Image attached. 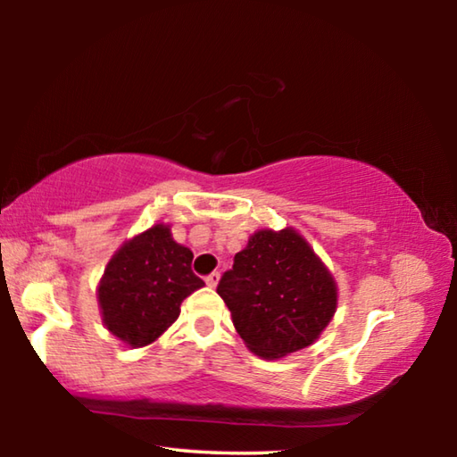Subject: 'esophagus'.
Here are the masks:
<instances>
[{"label":"esophagus","instance_id":"1","mask_svg":"<svg viewBox=\"0 0 457 457\" xmlns=\"http://www.w3.org/2000/svg\"><path fill=\"white\" fill-rule=\"evenodd\" d=\"M218 282H220V274L218 272H213V274H210L205 278V284L210 286V288H215V286H218Z\"/></svg>","mask_w":457,"mask_h":457}]
</instances>
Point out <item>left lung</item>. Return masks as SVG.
<instances>
[{
	"label": "left lung",
	"instance_id": "1",
	"mask_svg": "<svg viewBox=\"0 0 457 457\" xmlns=\"http://www.w3.org/2000/svg\"><path fill=\"white\" fill-rule=\"evenodd\" d=\"M218 294L247 349L268 361L316 343L338 304L335 276L294 228L253 231Z\"/></svg>",
	"mask_w": 457,
	"mask_h": 457
}]
</instances>
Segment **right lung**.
Here are the masks:
<instances>
[{
	"mask_svg": "<svg viewBox=\"0 0 457 457\" xmlns=\"http://www.w3.org/2000/svg\"><path fill=\"white\" fill-rule=\"evenodd\" d=\"M193 252L171 226L154 223L108 260L96 298L103 324L130 349L153 345L179 319L181 303L205 282L191 272Z\"/></svg>",
	"mask_w": 457,
	"mask_h": 457,
	"instance_id": "obj_1",
	"label": "right lung"
}]
</instances>
